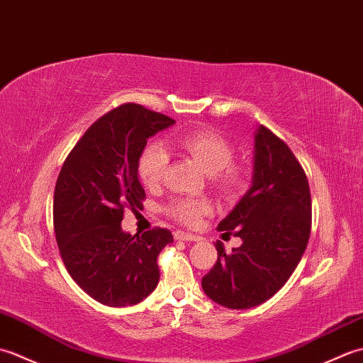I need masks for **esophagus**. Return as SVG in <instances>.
I'll return each instance as SVG.
<instances>
[{
	"mask_svg": "<svg viewBox=\"0 0 363 363\" xmlns=\"http://www.w3.org/2000/svg\"><path fill=\"white\" fill-rule=\"evenodd\" d=\"M173 235H174L176 240H182V242H198V240H201V237L189 234V233H182V230H176Z\"/></svg>",
	"mask_w": 363,
	"mask_h": 363,
	"instance_id": "1",
	"label": "esophagus"
}]
</instances>
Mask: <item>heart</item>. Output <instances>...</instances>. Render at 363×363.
Listing matches in <instances>:
<instances>
[{
	"label": "heart",
	"instance_id": "b5f03b06",
	"mask_svg": "<svg viewBox=\"0 0 363 363\" xmlns=\"http://www.w3.org/2000/svg\"><path fill=\"white\" fill-rule=\"evenodd\" d=\"M177 148L194 157L211 176L212 186L223 196H235L246 186L248 173L242 164L233 160L234 146L221 133L211 128L190 130L176 138ZM168 167L167 152L159 145L145 146L137 160L138 179L146 189H156L164 179ZM212 212L203 198H177L168 206V213L189 228H195Z\"/></svg>",
	"mask_w": 363,
	"mask_h": 363
}]
</instances>
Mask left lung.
Returning <instances> with one entry per match:
<instances>
[{
  "label": "left lung",
  "instance_id": "left-lung-1",
  "mask_svg": "<svg viewBox=\"0 0 363 363\" xmlns=\"http://www.w3.org/2000/svg\"><path fill=\"white\" fill-rule=\"evenodd\" d=\"M312 201L307 176L282 138L265 126L254 137L252 184L218 230L242 245L218 259L203 290L228 309H251L279 291L295 272L311 235Z\"/></svg>",
  "mask_w": 363,
  "mask_h": 363
}]
</instances>
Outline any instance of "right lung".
Returning <instances> with one entry per match:
<instances>
[{"label":"right lung","instance_id":"1","mask_svg":"<svg viewBox=\"0 0 363 363\" xmlns=\"http://www.w3.org/2000/svg\"><path fill=\"white\" fill-rule=\"evenodd\" d=\"M174 120L126 103L91 125L68 154L54 189V233L67 272L95 301L140 303L159 282V252L173 235L152 228L123 233L125 209L142 206L137 160L146 140Z\"/></svg>","mask_w":363,"mask_h":363}]
</instances>
